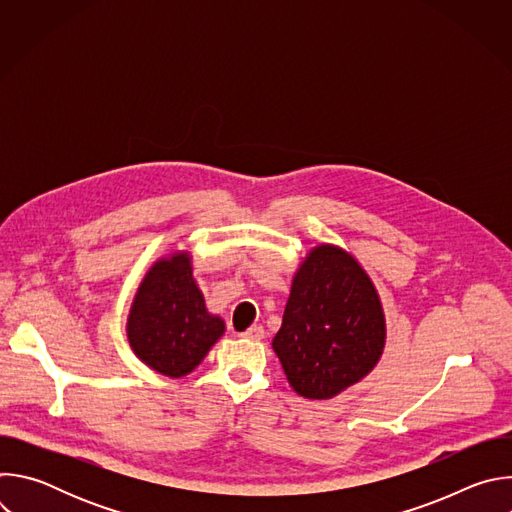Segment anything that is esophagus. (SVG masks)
I'll list each match as a JSON object with an SVG mask.
<instances>
[{"mask_svg":"<svg viewBox=\"0 0 512 512\" xmlns=\"http://www.w3.org/2000/svg\"><path fill=\"white\" fill-rule=\"evenodd\" d=\"M263 334H265L263 326H251V328H247V332H243L241 336L247 338V340H261Z\"/></svg>","mask_w":512,"mask_h":512,"instance_id":"1","label":"esophagus"}]
</instances>
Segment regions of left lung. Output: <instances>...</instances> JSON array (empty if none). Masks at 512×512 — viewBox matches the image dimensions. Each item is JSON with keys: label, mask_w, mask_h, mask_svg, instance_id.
Returning <instances> with one entry per match:
<instances>
[{"label": "left lung", "mask_w": 512, "mask_h": 512, "mask_svg": "<svg viewBox=\"0 0 512 512\" xmlns=\"http://www.w3.org/2000/svg\"><path fill=\"white\" fill-rule=\"evenodd\" d=\"M385 342V310L371 275L338 245L310 249L271 340L291 389L312 401L332 399L377 367Z\"/></svg>", "instance_id": "8db88e82"}]
</instances>
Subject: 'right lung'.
<instances>
[{"instance_id":"add662e5","label":"right lung","mask_w":512,"mask_h":512,"mask_svg":"<svg viewBox=\"0 0 512 512\" xmlns=\"http://www.w3.org/2000/svg\"><path fill=\"white\" fill-rule=\"evenodd\" d=\"M225 330V320L204 304L186 249L156 259L145 271L125 324L133 354L172 379L190 375Z\"/></svg>"}]
</instances>
